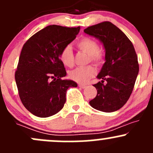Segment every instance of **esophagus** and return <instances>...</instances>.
<instances>
[{"instance_id": "1", "label": "esophagus", "mask_w": 153, "mask_h": 153, "mask_svg": "<svg viewBox=\"0 0 153 153\" xmlns=\"http://www.w3.org/2000/svg\"><path fill=\"white\" fill-rule=\"evenodd\" d=\"M78 86H79L80 88H81V89H84V88H86V85L84 84H78Z\"/></svg>"}]
</instances>
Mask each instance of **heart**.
I'll return each mask as SVG.
<instances>
[{"mask_svg":"<svg viewBox=\"0 0 153 153\" xmlns=\"http://www.w3.org/2000/svg\"><path fill=\"white\" fill-rule=\"evenodd\" d=\"M76 47L86 53L89 56V61L97 65H100L103 63L104 55L100 50H99L98 43L93 39L83 37L78 40ZM59 59L64 66L72 67L74 64V56L70 46H65L59 53ZM96 74V70L91 66L86 67H78L70 72V78L78 83H85L90 78L94 77Z\"/></svg>","mask_w":153,"mask_h":153,"instance_id":"obj_1","label":"heart"}]
</instances>
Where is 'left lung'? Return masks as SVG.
Masks as SVG:
<instances>
[{"label":"left lung","mask_w":153,"mask_h":153,"mask_svg":"<svg viewBox=\"0 0 153 153\" xmlns=\"http://www.w3.org/2000/svg\"><path fill=\"white\" fill-rule=\"evenodd\" d=\"M84 32L98 39L105 50V62L97 76L102 81L94 84L97 94L89 104L100 111H116L128 100L139 73L134 47L128 36L111 22L91 25Z\"/></svg>","instance_id":"obj_1"}]
</instances>
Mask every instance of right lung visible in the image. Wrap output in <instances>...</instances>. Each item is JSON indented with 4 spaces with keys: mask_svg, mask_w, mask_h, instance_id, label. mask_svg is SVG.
Listing matches in <instances>:
<instances>
[{
    "mask_svg": "<svg viewBox=\"0 0 153 153\" xmlns=\"http://www.w3.org/2000/svg\"><path fill=\"white\" fill-rule=\"evenodd\" d=\"M80 28L48 25L24 44L15 81L22 103L33 115L44 118L57 114L65 103L67 89L78 86L62 79L67 72L59 53L75 39Z\"/></svg>",
    "mask_w": 153,
    "mask_h": 153,
    "instance_id": "right-lung-1",
    "label": "right lung"
}]
</instances>
